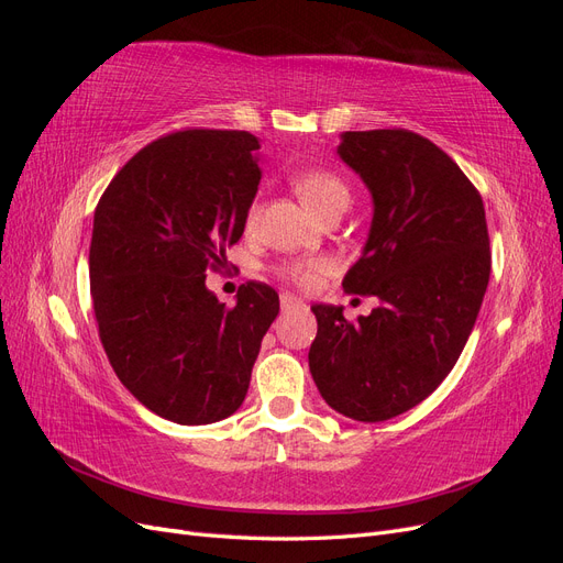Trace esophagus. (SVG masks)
Instances as JSON below:
<instances>
[{"instance_id": "esophagus-1", "label": "esophagus", "mask_w": 563, "mask_h": 563, "mask_svg": "<svg viewBox=\"0 0 563 563\" xmlns=\"http://www.w3.org/2000/svg\"><path fill=\"white\" fill-rule=\"evenodd\" d=\"M305 308H308V305H305L300 298H296L291 294H284L282 296V310L284 312H288V310H305Z\"/></svg>"}]
</instances>
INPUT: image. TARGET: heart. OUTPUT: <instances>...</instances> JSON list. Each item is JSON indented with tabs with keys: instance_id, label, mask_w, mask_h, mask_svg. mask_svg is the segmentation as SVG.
I'll use <instances>...</instances> for the list:
<instances>
[{
	"instance_id": "b5f03b06",
	"label": "heart",
	"mask_w": 563,
	"mask_h": 563,
	"mask_svg": "<svg viewBox=\"0 0 563 563\" xmlns=\"http://www.w3.org/2000/svg\"><path fill=\"white\" fill-rule=\"evenodd\" d=\"M291 185L296 195L302 199L305 207H308L314 216L329 213L335 207H347L350 192L347 185L340 180L331 172H321V168H308V172H296L291 176ZM327 269L323 261H310V263H294L288 265L286 275L296 279L298 284H310L319 272Z\"/></svg>"
}]
</instances>
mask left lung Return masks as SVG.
<instances>
[{
    "mask_svg": "<svg viewBox=\"0 0 563 563\" xmlns=\"http://www.w3.org/2000/svg\"><path fill=\"white\" fill-rule=\"evenodd\" d=\"M338 157L364 180L373 218L347 294L380 305L350 323L312 305L310 373L333 411L360 422L401 416L463 352L490 275L484 201L432 141L404 129L340 133Z\"/></svg>",
    "mask_w": 563,
    "mask_h": 563,
    "instance_id": "1",
    "label": "left lung"
}]
</instances>
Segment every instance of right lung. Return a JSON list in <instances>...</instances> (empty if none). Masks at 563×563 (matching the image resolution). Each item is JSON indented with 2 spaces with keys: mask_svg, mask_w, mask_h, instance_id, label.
Listing matches in <instances>:
<instances>
[{
  "mask_svg": "<svg viewBox=\"0 0 563 563\" xmlns=\"http://www.w3.org/2000/svg\"><path fill=\"white\" fill-rule=\"evenodd\" d=\"M249 131L190 129L145 145L93 213L91 298L117 378L152 413L209 424L242 406L263 335L279 314L249 282L225 308L207 267L240 242L261 183Z\"/></svg>",
  "mask_w": 563,
  "mask_h": 563,
  "instance_id": "right-lung-1",
  "label": "right lung"
}]
</instances>
